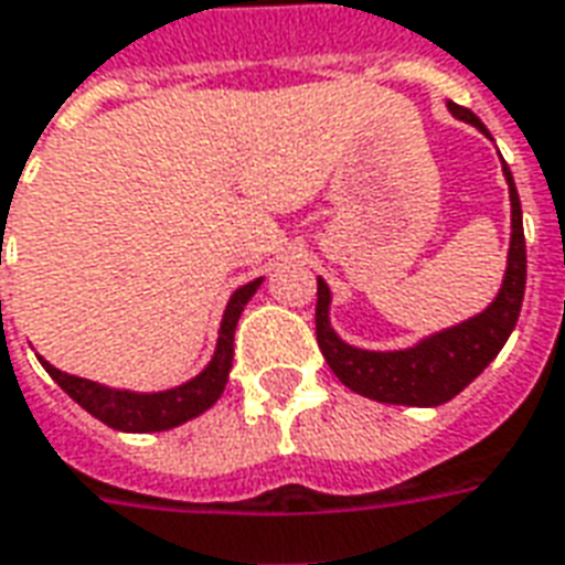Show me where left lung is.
<instances>
[{
	"instance_id": "left-lung-1",
	"label": "left lung",
	"mask_w": 565,
	"mask_h": 565,
	"mask_svg": "<svg viewBox=\"0 0 565 565\" xmlns=\"http://www.w3.org/2000/svg\"><path fill=\"white\" fill-rule=\"evenodd\" d=\"M449 113L461 121H471L475 128L487 134L483 121L449 100ZM504 177L511 186V250H508V271L495 302L483 315L444 330L437 337L425 339L416 349L406 351H361L345 345L330 330L327 309H330V290L318 278V306H315V333L330 370L337 373L342 385L351 392L373 397L379 404H406V406H440L452 401L456 394L471 385L487 364L502 351L511 337L523 290H526V238H523V216L516 199L514 177L504 164Z\"/></svg>"
}]
</instances>
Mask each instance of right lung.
I'll list each match as a JSON object with an SVG mask.
<instances>
[{
    "instance_id": "obj_1",
    "label": "right lung",
    "mask_w": 565,
    "mask_h": 565,
    "mask_svg": "<svg viewBox=\"0 0 565 565\" xmlns=\"http://www.w3.org/2000/svg\"><path fill=\"white\" fill-rule=\"evenodd\" d=\"M259 287V278L250 284L238 287L232 299H228L226 315H223V323H220V342H216L214 361L207 364L204 373L180 385V388H171V392L159 394H134V392H116V388H104L97 382H88V379L66 376L57 366H51L49 361H42V366L49 370L51 379L61 385L63 392L70 394L78 406H85L94 419H100L109 428L116 431H168L173 425H183L192 416L204 413L207 406L216 404V397L223 394L228 379V366H232V345H235V323L242 318L247 299L256 294Z\"/></svg>"
}]
</instances>
